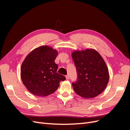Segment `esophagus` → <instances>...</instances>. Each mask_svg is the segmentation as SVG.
Masks as SVG:
<instances>
[{
    "mask_svg": "<svg viewBox=\"0 0 130 130\" xmlns=\"http://www.w3.org/2000/svg\"><path fill=\"white\" fill-rule=\"evenodd\" d=\"M66 79H67V80H68L69 78V75H66Z\"/></svg>",
    "mask_w": 130,
    "mask_h": 130,
    "instance_id": "34e87169",
    "label": "esophagus"
}]
</instances>
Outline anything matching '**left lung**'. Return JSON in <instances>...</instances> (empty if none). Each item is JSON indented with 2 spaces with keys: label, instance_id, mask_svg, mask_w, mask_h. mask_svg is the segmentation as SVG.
I'll use <instances>...</instances> for the list:
<instances>
[{
  "label": "left lung",
  "instance_id": "1",
  "mask_svg": "<svg viewBox=\"0 0 130 130\" xmlns=\"http://www.w3.org/2000/svg\"><path fill=\"white\" fill-rule=\"evenodd\" d=\"M72 57L77 74V81L72 84L75 92L86 99L99 95L106 88L109 76L103 58L93 49L74 50Z\"/></svg>",
  "mask_w": 130,
  "mask_h": 130
}]
</instances>
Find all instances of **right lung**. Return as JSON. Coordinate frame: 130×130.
Wrapping results in <instances>:
<instances>
[{"label": "right lung", "instance_id": "add662e5", "mask_svg": "<svg viewBox=\"0 0 130 130\" xmlns=\"http://www.w3.org/2000/svg\"><path fill=\"white\" fill-rule=\"evenodd\" d=\"M58 55L56 49L48 45L38 47L31 52L23 62L21 76L23 84L30 92L39 96L54 93L64 76L57 72L55 60Z\"/></svg>", "mask_w": 130, "mask_h": 130}]
</instances>
